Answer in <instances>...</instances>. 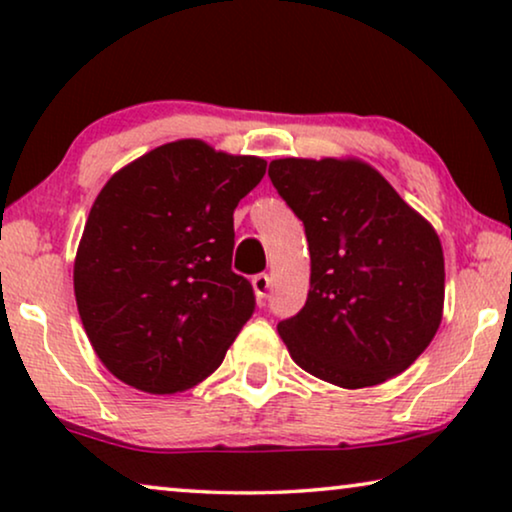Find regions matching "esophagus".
Listing matches in <instances>:
<instances>
[{
  "instance_id": "esophagus-1",
  "label": "esophagus",
  "mask_w": 512,
  "mask_h": 512,
  "mask_svg": "<svg viewBox=\"0 0 512 512\" xmlns=\"http://www.w3.org/2000/svg\"><path fill=\"white\" fill-rule=\"evenodd\" d=\"M251 284H254V291H256V298L258 300H263L265 296H268L270 277L265 275V272H258V275H254V279H251Z\"/></svg>"
}]
</instances>
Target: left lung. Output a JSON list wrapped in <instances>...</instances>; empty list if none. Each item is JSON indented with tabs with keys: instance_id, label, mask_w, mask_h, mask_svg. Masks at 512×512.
<instances>
[{
	"instance_id": "8db88e82",
	"label": "left lung",
	"mask_w": 512,
	"mask_h": 512,
	"mask_svg": "<svg viewBox=\"0 0 512 512\" xmlns=\"http://www.w3.org/2000/svg\"><path fill=\"white\" fill-rule=\"evenodd\" d=\"M268 177L303 221L305 307L277 324L291 359L345 389L401 375L443 319L445 261L431 223L361 160H272Z\"/></svg>"
}]
</instances>
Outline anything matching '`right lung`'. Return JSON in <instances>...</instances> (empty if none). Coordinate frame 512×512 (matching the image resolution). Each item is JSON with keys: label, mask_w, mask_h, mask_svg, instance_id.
<instances>
[{"label": "right lung", "mask_w": 512, "mask_h": 512, "mask_svg": "<svg viewBox=\"0 0 512 512\" xmlns=\"http://www.w3.org/2000/svg\"><path fill=\"white\" fill-rule=\"evenodd\" d=\"M265 165L179 139L123 167L97 195L74 293L90 345L118 380L177 394L221 366L256 307L249 279L230 270L233 212Z\"/></svg>", "instance_id": "right-lung-1"}]
</instances>
